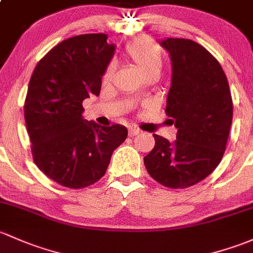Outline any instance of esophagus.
I'll use <instances>...</instances> for the list:
<instances>
[{"instance_id":"obj_1","label":"esophagus","mask_w":253,"mask_h":253,"mask_svg":"<svg viewBox=\"0 0 253 253\" xmlns=\"http://www.w3.org/2000/svg\"><path fill=\"white\" fill-rule=\"evenodd\" d=\"M141 132V130L136 129V127H131V129H129V136H136V135H138Z\"/></svg>"}]
</instances>
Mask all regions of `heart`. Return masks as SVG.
<instances>
[{
  "mask_svg": "<svg viewBox=\"0 0 253 253\" xmlns=\"http://www.w3.org/2000/svg\"><path fill=\"white\" fill-rule=\"evenodd\" d=\"M124 54L129 60H131L138 67L143 75L151 72H160L163 65L162 51L156 43L148 39H135L126 45ZM115 66L110 64L106 67L104 81H108L112 76Z\"/></svg>",
  "mask_w": 253,
  "mask_h": 253,
  "instance_id": "obj_1",
  "label": "heart"
}]
</instances>
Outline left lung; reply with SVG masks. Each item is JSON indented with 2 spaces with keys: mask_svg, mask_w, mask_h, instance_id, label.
Listing matches in <instances>:
<instances>
[{
  "mask_svg": "<svg viewBox=\"0 0 253 253\" xmlns=\"http://www.w3.org/2000/svg\"><path fill=\"white\" fill-rule=\"evenodd\" d=\"M172 80L165 113L177 127L173 142L153 135L156 145L143 158L153 180L187 188L208 177L223 157L233 118L225 73L216 58L192 40L167 39Z\"/></svg>",
  "mask_w": 253,
  "mask_h": 253,
  "instance_id": "obj_1",
  "label": "left lung"
}]
</instances>
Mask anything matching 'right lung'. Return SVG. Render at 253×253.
I'll return each instance as SVG.
<instances>
[{
	"instance_id": "add662e5",
	"label": "right lung",
	"mask_w": 253,
	"mask_h": 253,
	"mask_svg": "<svg viewBox=\"0 0 253 253\" xmlns=\"http://www.w3.org/2000/svg\"><path fill=\"white\" fill-rule=\"evenodd\" d=\"M113 53L105 34L71 37L41 59L30 80L24 117L32 158L45 176L67 188L99 181L127 136L126 126H101L82 117L83 100L100 94Z\"/></svg>"
}]
</instances>
